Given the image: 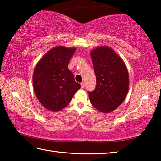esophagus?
Segmentation results:
<instances>
[{
	"label": "esophagus",
	"mask_w": 161,
	"mask_h": 161,
	"mask_svg": "<svg viewBox=\"0 0 161 161\" xmlns=\"http://www.w3.org/2000/svg\"><path fill=\"white\" fill-rule=\"evenodd\" d=\"M84 86H85V84H84V82H81V88H84Z\"/></svg>",
	"instance_id": "obj_1"
}]
</instances>
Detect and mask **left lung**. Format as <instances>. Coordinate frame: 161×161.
Listing matches in <instances>:
<instances>
[{"instance_id": "left-lung-1", "label": "left lung", "mask_w": 161, "mask_h": 161, "mask_svg": "<svg viewBox=\"0 0 161 161\" xmlns=\"http://www.w3.org/2000/svg\"><path fill=\"white\" fill-rule=\"evenodd\" d=\"M97 79L96 88L88 92L93 107L101 112H111L121 105L129 90L126 65L115 52L99 47L91 52Z\"/></svg>"}]
</instances>
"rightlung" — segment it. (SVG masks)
Returning a JSON list of instances; mask_svg holds the SVG:
<instances>
[{"mask_svg":"<svg viewBox=\"0 0 161 161\" xmlns=\"http://www.w3.org/2000/svg\"><path fill=\"white\" fill-rule=\"evenodd\" d=\"M75 48L57 47L48 51L35 67L32 82L35 95L47 109L59 111L69 104L80 88L68 63Z\"/></svg>","mask_w":161,"mask_h":161,"instance_id":"right-lung-1","label":"right lung"}]
</instances>
